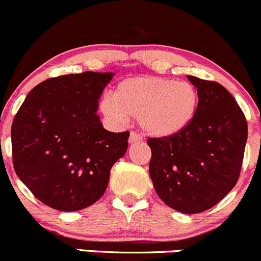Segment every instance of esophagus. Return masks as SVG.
<instances>
[{"label": "esophagus", "mask_w": 261, "mask_h": 261, "mask_svg": "<svg viewBox=\"0 0 261 261\" xmlns=\"http://www.w3.org/2000/svg\"><path fill=\"white\" fill-rule=\"evenodd\" d=\"M141 141H142V137L139 136L138 133H136V132H130L129 143H136V142H141Z\"/></svg>", "instance_id": "34e87169"}]
</instances>
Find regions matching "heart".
I'll use <instances>...</instances> for the list:
<instances>
[{"mask_svg": "<svg viewBox=\"0 0 261 261\" xmlns=\"http://www.w3.org/2000/svg\"><path fill=\"white\" fill-rule=\"evenodd\" d=\"M199 107L197 87L187 81L160 76L123 80L113 96H105L100 110L108 119L137 118L141 129L153 138H169L187 129Z\"/></svg>", "mask_w": 261, "mask_h": 261, "instance_id": "obj_1", "label": "heart"}]
</instances>
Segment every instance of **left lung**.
Returning a JSON list of instances; mask_svg holds the SVG:
<instances>
[{
	"mask_svg": "<svg viewBox=\"0 0 261 261\" xmlns=\"http://www.w3.org/2000/svg\"><path fill=\"white\" fill-rule=\"evenodd\" d=\"M199 92L189 127L169 138H148L149 176L157 195L187 215L204 212L236 185L247 123L234 97L215 81L188 76Z\"/></svg>",
	"mask_w": 261,
	"mask_h": 261,
	"instance_id": "8db88e82",
	"label": "left lung"
}]
</instances>
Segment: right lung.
I'll use <instances>...</instances> for the list:
<instances>
[{"instance_id":"1","label":"right lung","mask_w":261,"mask_h":261,"mask_svg":"<svg viewBox=\"0 0 261 261\" xmlns=\"http://www.w3.org/2000/svg\"><path fill=\"white\" fill-rule=\"evenodd\" d=\"M112 72L64 74L28 94L11 127L19 179L48 207L84 210L102 197L113 165L124 156L129 132L102 127L96 114Z\"/></svg>"}]
</instances>
